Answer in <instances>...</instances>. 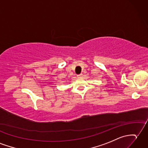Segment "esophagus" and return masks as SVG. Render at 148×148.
Masks as SVG:
<instances>
[{"label": "esophagus", "instance_id": "esophagus-1", "mask_svg": "<svg viewBox=\"0 0 148 148\" xmlns=\"http://www.w3.org/2000/svg\"><path fill=\"white\" fill-rule=\"evenodd\" d=\"M77 77H81L82 76V74H78V75H77Z\"/></svg>", "mask_w": 148, "mask_h": 148}]
</instances>
